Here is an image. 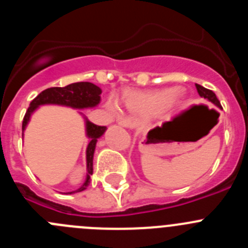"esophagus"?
Instances as JSON below:
<instances>
[{
	"label": "esophagus",
	"instance_id": "34e87169",
	"mask_svg": "<svg viewBox=\"0 0 248 248\" xmlns=\"http://www.w3.org/2000/svg\"><path fill=\"white\" fill-rule=\"evenodd\" d=\"M119 124L124 128H133L135 125V123L130 119V118H123L119 120Z\"/></svg>",
	"mask_w": 248,
	"mask_h": 248
}]
</instances>
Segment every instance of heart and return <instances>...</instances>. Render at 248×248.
I'll list each match as a JSON object with an SVG mask.
<instances>
[{
	"mask_svg": "<svg viewBox=\"0 0 248 248\" xmlns=\"http://www.w3.org/2000/svg\"><path fill=\"white\" fill-rule=\"evenodd\" d=\"M183 98L184 92L180 88H175L171 91L163 89V91H154L149 93L131 94L126 98V104L137 110H154L166 104H176ZM110 105L115 108V102L111 100Z\"/></svg>",
	"mask_w": 248,
	"mask_h": 248,
	"instance_id": "1",
	"label": "heart"
}]
</instances>
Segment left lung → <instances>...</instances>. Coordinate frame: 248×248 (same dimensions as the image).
<instances>
[{"instance_id": "left-lung-1", "label": "left lung", "mask_w": 248, "mask_h": 248, "mask_svg": "<svg viewBox=\"0 0 248 248\" xmlns=\"http://www.w3.org/2000/svg\"><path fill=\"white\" fill-rule=\"evenodd\" d=\"M195 85H196L198 93H199V95H200L201 98H205V99H207V100H209V102H211L212 104H215V105H216V107L221 108L220 100L217 99V97H216V94H215L214 92L210 91V89L203 88L202 85H200V84H195Z\"/></svg>"}]
</instances>
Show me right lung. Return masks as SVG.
<instances>
[{"instance_id": "1", "label": "right lung", "mask_w": 248, "mask_h": 248, "mask_svg": "<svg viewBox=\"0 0 248 248\" xmlns=\"http://www.w3.org/2000/svg\"><path fill=\"white\" fill-rule=\"evenodd\" d=\"M100 94H102V89L89 82L72 83V84L65 85V87H53V88H48L41 92L31 102L30 107L26 111L23 122H22V135H23V131H25L28 122H30L31 115L39 105L56 104L71 107L74 109L93 108V107H97L99 104ZM105 130H107L105 126L95 125L88 119H85V133H87V137L89 138V144L87 146V179L79 189L76 190V191L68 192V194L83 191L91 183V175L93 174L94 150H95L98 139L104 134Z\"/></svg>"}]
</instances>
